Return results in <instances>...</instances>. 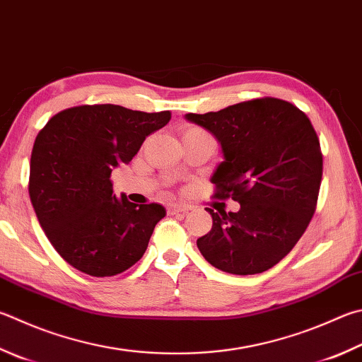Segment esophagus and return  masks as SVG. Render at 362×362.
<instances>
[{
    "mask_svg": "<svg viewBox=\"0 0 362 362\" xmlns=\"http://www.w3.org/2000/svg\"><path fill=\"white\" fill-rule=\"evenodd\" d=\"M169 214L170 215H175V214H187L188 210H192V206H187V204H170L168 207Z\"/></svg>",
    "mask_w": 362,
    "mask_h": 362,
    "instance_id": "1",
    "label": "esophagus"
}]
</instances>
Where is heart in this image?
Masks as SVG:
<instances>
[{
	"label": "heart",
	"instance_id": "1",
	"mask_svg": "<svg viewBox=\"0 0 362 362\" xmlns=\"http://www.w3.org/2000/svg\"><path fill=\"white\" fill-rule=\"evenodd\" d=\"M201 133H206V131L201 129V128H198V127H187L185 129H183L182 137H185V136H193V134H201Z\"/></svg>",
	"mask_w": 362,
	"mask_h": 362
}]
</instances>
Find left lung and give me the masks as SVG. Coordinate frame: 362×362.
I'll return each mask as SVG.
<instances>
[{
  "label": "left lung",
  "mask_w": 362,
  "mask_h": 362,
  "mask_svg": "<svg viewBox=\"0 0 362 362\" xmlns=\"http://www.w3.org/2000/svg\"><path fill=\"white\" fill-rule=\"evenodd\" d=\"M210 131L223 158L210 182L238 212L206 209L212 229L198 239L210 264L234 275L274 267L291 252L317 209L323 155L308 117L279 98H258L218 112L187 114Z\"/></svg>",
  "instance_id": "left-lung-1"
}]
</instances>
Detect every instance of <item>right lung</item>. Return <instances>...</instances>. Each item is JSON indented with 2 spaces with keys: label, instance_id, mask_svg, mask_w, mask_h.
<instances>
[{
  "label": "right lung",
  "instance_id": "add662e5",
  "mask_svg": "<svg viewBox=\"0 0 362 362\" xmlns=\"http://www.w3.org/2000/svg\"><path fill=\"white\" fill-rule=\"evenodd\" d=\"M169 110L141 112L115 104L64 109L39 131L30 161V199L62 258L91 277H112L146 253L166 210L114 194L110 174L128 164Z\"/></svg>",
  "mask_w": 362,
  "mask_h": 362
}]
</instances>
